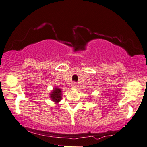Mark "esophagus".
<instances>
[{"label":"esophagus","instance_id":"34e87169","mask_svg":"<svg viewBox=\"0 0 147 147\" xmlns=\"http://www.w3.org/2000/svg\"><path fill=\"white\" fill-rule=\"evenodd\" d=\"M71 87H72V88L75 89V88H76V87H77V83H72V84Z\"/></svg>","mask_w":147,"mask_h":147}]
</instances>
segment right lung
Returning <instances> with one entry per match:
<instances>
[{
	"label": "right lung",
	"mask_w": 147,
	"mask_h": 147,
	"mask_svg": "<svg viewBox=\"0 0 147 147\" xmlns=\"http://www.w3.org/2000/svg\"><path fill=\"white\" fill-rule=\"evenodd\" d=\"M50 98H51L52 101L55 103H58L62 99V90L58 87H55L54 90H52L50 94Z\"/></svg>",
	"instance_id": "1"
}]
</instances>
